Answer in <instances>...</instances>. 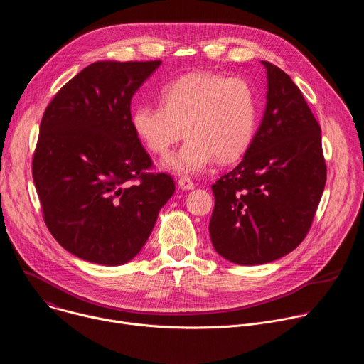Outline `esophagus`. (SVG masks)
Listing matches in <instances>:
<instances>
[{"mask_svg":"<svg viewBox=\"0 0 364 364\" xmlns=\"http://www.w3.org/2000/svg\"><path fill=\"white\" fill-rule=\"evenodd\" d=\"M178 186L183 190H193L194 188V183L188 177H180L178 178Z\"/></svg>","mask_w":364,"mask_h":364,"instance_id":"1","label":"esophagus"}]
</instances>
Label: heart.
Masks as SVG:
<instances>
[{
    "instance_id": "obj_1",
    "label": "heart",
    "mask_w": 364,
    "mask_h": 364,
    "mask_svg": "<svg viewBox=\"0 0 364 364\" xmlns=\"http://www.w3.org/2000/svg\"><path fill=\"white\" fill-rule=\"evenodd\" d=\"M161 102L163 105L136 107L132 128L145 146L159 155H166L186 129L188 139L166 160V166L177 173H200L216 157L222 163L235 161L252 142L257 99L243 77L188 73L163 87Z\"/></svg>"
}]
</instances>
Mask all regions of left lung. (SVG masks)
Returning <instances> with one entry per match:
<instances>
[{"mask_svg":"<svg viewBox=\"0 0 364 364\" xmlns=\"http://www.w3.org/2000/svg\"><path fill=\"white\" fill-rule=\"evenodd\" d=\"M262 65L268 102L261 127L243 160L212 186V243L237 265L268 264L294 250L313 225L327 180L316 117L284 70Z\"/></svg>","mask_w":364,"mask_h":364,"instance_id":"1","label":"left lung"}]
</instances>
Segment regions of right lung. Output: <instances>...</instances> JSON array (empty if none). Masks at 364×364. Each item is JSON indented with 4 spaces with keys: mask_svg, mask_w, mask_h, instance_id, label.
Returning a JSON list of instances; mask_svg holds the SVG:
<instances>
[{
    "mask_svg": "<svg viewBox=\"0 0 364 364\" xmlns=\"http://www.w3.org/2000/svg\"><path fill=\"white\" fill-rule=\"evenodd\" d=\"M161 65L96 62L47 105L33 180L53 237L87 262L122 265L145 245L176 186L132 128L131 99Z\"/></svg>",
    "mask_w": 364,
    "mask_h": 364,
    "instance_id": "add662e5",
    "label": "right lung"
}]
</instances>
